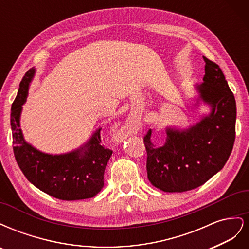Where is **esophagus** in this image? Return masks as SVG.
<instances>
[{
	"mask_svg": "<svg viewBox=\"0 0 249 249\" xmlns=\"http://www.w3.org/2000/svg\"><path fill=\"white\" fill-rule=\"evenodd\" d=\"M124 133H125V127H124L123 130H120L119 132H118V137H123V136H124Z\"/></svg>",
	"mask_w": 249,
	"mask_h": 249,
	"instance_id": "esophagus-1",
	"label": "esophagus"
}]
</instances>
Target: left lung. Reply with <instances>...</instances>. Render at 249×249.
I'll return each mask as SVG.
<instances>
[{
    "instance_id": "left-lung-1",
    "label": "left lung",
    "mask_w": 249,
    "mask_h": 249,
    "mask_svg": "<svg viewBox=\"0 0 249 249\" xmlns=\"http://www.w3.org/2000/svg\"><path fill=\"white\" fill-rule=\"evenodd\" d=\"M203 60V83L195 88L197 101L210 105V114L188 129L166 127V142L161 147L150 141L152 130L143 138L147 178L164 192H185L205 184L223 168L235 142V96L220 67L206 57Z\"/></svg>"
}]
</instances>
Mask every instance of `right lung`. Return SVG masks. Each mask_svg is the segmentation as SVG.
Wrapping results in <instances>:
<instances>
[{"instance_id": "right-lung-1", "label": "right lung", "mask_w": 249, "mask_h": 249, "mask_svg": "<svg viewBox=\"0 0 249 249\" xmlns=\"http://www.w3.org/2000/svg\"><path fill=\"white\" fill-rule=\"evenodd\" d=\"M35 69L22 78L11 107L13 153L20 170L30 183L53 197L78 200L93 197L104 187V172L112 150L101 145V129L84 145L62 155H50L36 149L25 140L19 118Z\"/></svg>"}]
</instances>
